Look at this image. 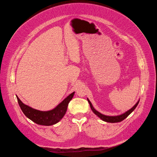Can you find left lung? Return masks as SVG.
<instances>
[{
    "label": "left lung",
    "instance_id": "1",
    "mask_svg": "<svg viewBox=\"0 0 157 157\" xmlns=\"http://www.w3.org/2000/svg\"><path fill=\"white\" fill-rule=\"evenodd\" d=\"M87 101H88L89 105H90L91 109L93 110V113L96 116H98L101 119H102L103 121H105V122H110V123L119 122H121L123 120H124L126 117H127L132 113V112L134 110V109L136 108V107L137 106V105L139 104V100L137 101V102L135 104V105H134L133 107H132L130 109H129L128 110H127V112H125V113H124L122 114H121V115H119V116H105V115L102 114L101 113H99V112L97 111L94 108V107L93 106V105H92L91 102H90V101H89L87 98Z\"/></svg>",
    "mask_w": 157,
    "mask_h": 157
}]
</instances>
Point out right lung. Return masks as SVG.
I'll return each mask as SVG.
<instances>
[{
	"mask_svg": "<svg viewBox=\"0 0 157 157\" xmlns=\"http://www.w3.org/2000/svg\"><path fill=\"white\" fill-rule=\"evenodd\" d=\"M75 92L66 98L55 108L51 110L41 111L30 107L22 102L17 96V99L22 112L27 117L35 123L42 125H52L58 123L64 116L70 101L73 98Z\"/></svg>",
	"mask_w": 157,
	"mask_h": 157,
	"instance_id": "add662e5",
	"label": "right lung"
}]
</instances>
